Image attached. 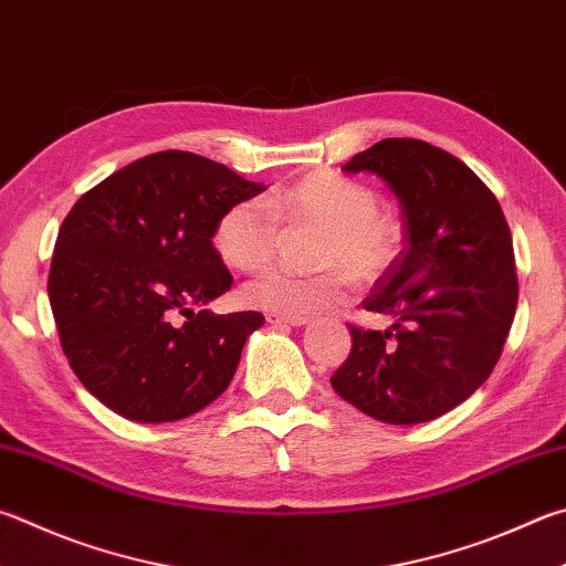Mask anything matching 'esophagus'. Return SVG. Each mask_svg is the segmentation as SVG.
Masks as SVG:
<instances>
[{
    "instance_id": "obj_1",
    "label": "esophagus",
    "mask_w": 566,
    "mask_h": 566,
    "mask_svg": "<svg viewBox=\"0 0 566 566\" xmlns=\"http://www.w3.org/2000/svg\"><path fill=\"white\" fill-rule=\"evenodd\" d=\"M264 318H266V324H272V326H302V324H306V316H290V314H276V312H266Z\"/></svg>"
}]
</instances>
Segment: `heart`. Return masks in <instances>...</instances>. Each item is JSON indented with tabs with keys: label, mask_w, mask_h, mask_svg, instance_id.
Segmentation results:
<instances>
[{
	"label": "heart",
	"mask_w": 566,
	"mask_h": 566,
	"mask_svg": "<svg viewBox=\"0 0 566 566\" xmlns=\"http://www.w3.org/2000/svg\"><path fill=\"white\" fill-rule=\"evenodd\" d=\"M324 228L316 274L272 266L244 286V300L256 310L306 316L328 310L346 296V274L358 284L381 280L400 252V228L378 210L371 188L334 172L306 176L280 195L230 205L214 224V250L234 270L252 272L274 256L280 220Z\"/></svg>",
	"instance_id": "heart-1"
}]
</instances>
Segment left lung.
<instances>
[{
    "mask_svg": "<svg viewBox=\"0 0 566 566\" xmlns=\"http://www.w3.org/2000/svg\"><path fill=\"white\" fill-rule=\"evenodd\" d=\"M344 172H374L406 218V248L366 296L386 332L352 326L332 376L346 403L390 426L428 423L488 381L517 310L512 234L465 163L413 138L378 140Z\"/></svg>",
    "mask_w": 566,
    "mask_h": 566,
    "instance_id": "left-lung-1",
    "label": "left lung"
}]
</instances>
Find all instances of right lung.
Returning a JSON list of instances; mask_svg holds the SVG:
<instances>
[{"instance_id":"right-lung-1","label":"right lung","mask_w":566,"mask_h":566,"mask_svg":"<svg viewBox=\"0 0 566 566\" xmlns=\"http://www.w3.org/2000/svg\"><path fill=\"white\" fill-rule=\"evenodd\" d=\"M262 190L222 163L163 150L71 208L51 256L49 302L71 368L113 413L170 423L230 386L264 316L205 310L232 286L212 234L230 205Z\"/></svg>"}]
</instances>
